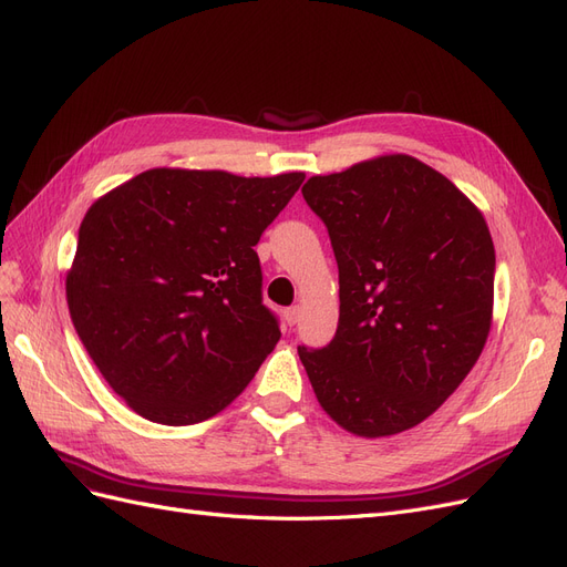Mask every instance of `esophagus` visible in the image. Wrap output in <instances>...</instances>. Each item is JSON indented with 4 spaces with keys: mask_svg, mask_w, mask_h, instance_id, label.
Wrapping results in <instances>:
<instances>
[{
    "mask_svg": "<svg viewBox=\"0 0 567 567\" xmlns=\"http://www.w3.org/2000/svg\"><path fill=\"white\" fill-rule=\"evenodd\" d=\"M284 319H286L288 326H296L298 319H300V307H298V305L288 307V310H284Z\"/></svg>",
    "mask_w": 567,
    "mask_h": 567,
    "instance_id": "1",
    "label": "esophagus"
}]
</instances>
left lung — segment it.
<instances>
[{"mask_svg":"<svg viewBox=\"0 0 567 567\" xmlns=\"http://www.w3.org/2000/svg\"><path fill=\"white\" fill-rule=\"evenodd\" d=\"M302 196L329 231L340 284L333 340L298 346L317 400L354 435L409 431L485 348L496 265L485 217L400 153L312 177Z\"/></svg>","mask_w":567,"mask_h":567,"instance_id":"left-lung-1","label":"left lung"}]
</instances>
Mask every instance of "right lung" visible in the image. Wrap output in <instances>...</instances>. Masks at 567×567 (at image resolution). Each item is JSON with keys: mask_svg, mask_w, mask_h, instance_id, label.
Segmentation results:
<instances>
[{"mask_svg": "<svg viewBox=\"0 0 567 567\" xmlns=\"http://www.w3.org/2000/svg\"><path fill=\"white\" fill-rule=\"evenodd\" d=\"M302 179L158 167L84 215L68 310L92 362L136 414L200 423L252 381L281 338L255 246Z\"/></svg>", "mask_w": 567, "mask_h": 567, "instance_id": "1", "label": "right lung"}]
</instances>
